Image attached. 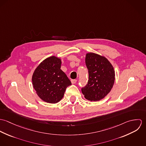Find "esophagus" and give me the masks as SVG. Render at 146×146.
Returning a JSON list of instances; mask_svg holds the SVG:
<instances>
[{"mask_svg": "<svg viewBox=\"0 0 146 146\" xmlns=\"http://www.w3.org/2000/svg\"><path fill=\"white\" fill-rule=\"evenodd\" d=\"M76 82H77V80H76V79L71 80V83H72V84H75Z\"/></svg>", "mask_w": 146, "mask_h": 146, "instance_id": "obj_1", "label": "esophagus"}]
</instances>
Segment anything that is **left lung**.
I'll use <instances>...</instances> for the list:
<instances>
[{"label":"left lung","mask_w":146,"mask_h":146,"mask_svg":"<svg viewBox=\"0 0 146 146\" xmlns=\"http://www.w3.org/2000/svg\"><path fill=\"white\" fill-rule=\"evenodd\" d=\"M85 64L88 70V84L82 88L85 99L98 101L110 93L115 82V74L110 61L94 53H86Z\"/></svg>","instance_id":"1"}]
</instances>
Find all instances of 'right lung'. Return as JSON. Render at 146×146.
Instances as JSON below:
<instances>
[{
  "mask_svg": "<svg viewBox=\"0 0 146 146\" xmlns=\"http://www.w3.org/2000/svg\"><path fill=\"white\" fill-rule=\"evenodd\" d=\"M61 66V59L51 56L42 61L33 73V87L38 96L47 103L60 101L67 87L71 85Z\"/></svg>",
  "mask_w": 146,
  "mask_h": 146,
  "instance_id": "obj_1",
  "label": "right lung"
}]
</instances>
